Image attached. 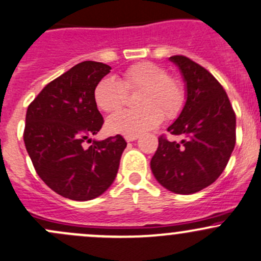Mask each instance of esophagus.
Wrapping results in <instances>:
<instances>
[{
    "mask_svg": "<svg viewBox=\"0 0 261 261\" xmlns=\"http://www.w3.org/2000/svg\"><path fill=\"white\" fill-rule=\"evenodd\" d=\"M138 138L139 135H128V136H125V140L127 141V143H130V141H135Z\"/></svg>",
    "mask_w": 261,
    "mask_h": 261,
    "instance_id": "esophagus-1",
    "label": "esophagus"
}]
</instances>
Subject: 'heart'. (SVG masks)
<instances>
[{"instance_id":"b5f03b06","label":"heart","mask_w":261,"mask_h":261,"mask_svg":"<svg viewBox=\"0 0 261 261\" xmlns=\"http://www.w3.org/2000/svg\"><path fill=\"white\" fill-rule=\"evenodd\" d=\"M127 91L139 89L136 103L140 107L125 110L107 120L110 133L118 135H140L156 127L165 118L172 120L180 114L186 102V91L177 78L168 75V70L151 62L131 65L123 73L122 83L115 77H105L97 82L93 98L101 111L112 114L122 107Z\"/></svg>"}]
</instances>
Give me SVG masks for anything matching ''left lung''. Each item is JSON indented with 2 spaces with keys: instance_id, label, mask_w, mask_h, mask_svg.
<instances>
[{
  "instance_id": "left-lung-1",
  "label": "left lung",
  "mask_w": 261,
  "mask_h": 261,
  "mask_svg": "<svg viewBox=\"0 0 261 261\" xmlns=\"http://www.w3.org/2000/svg\"><path fill=\"white\" fill-rule=\"evenodd\" d=\"M169 60L186 83V103L168 133L183 139L177 143L160 136L150 168L168 191L192 194L212 184L227 165L236 143V116L208 70L183 55Z\"/></svg>"
}]
</instances>
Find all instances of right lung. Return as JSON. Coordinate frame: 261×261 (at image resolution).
Segmentation results:
<instances>
[{"instance_id": "obj_1", "label": "right lung", "mask_w": 261, "mask_h": 261, "mask_svg": "<svg viewBox=\"0 0 261 261\" xmlns=\"http://www.w3.org/2000/svg\"><path fill=\"white\" fill-rule=\"evenodd\" d=\"M111 67L82 62L51 81L29 105L23 141L44 183L65 198L89 201L110 188L117 174L125 139L92 141L103 125L93 98L97 82Z\"/></svg>"}]
</instances>
